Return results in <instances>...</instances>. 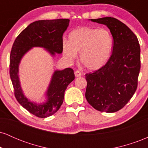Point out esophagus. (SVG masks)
Wrapping results in <instances>:
<instances>
[{"label":"esophagus","mask_w":148,"mask_h":148,"mask_svg":"<svg viewBox=\"0 0 148 148\" xmlns=\"http://www.w3.org/2000/svg\"><path fill=\"white\" fill-rule=\"evenodd\" d=\"M74 74H75L76 77H79V76H81V72L79 70H76L74 72Z\"/></svg>","instance_id":"esophagus-1"}]
</instances>
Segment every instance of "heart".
I'll return each instance as SVG.
<instances>
[{
  "instance_id": "b5f03b06",
  "label": "heart",
  "mask_w": 148,
  "mask_h": 148,
  "mask_svg": "<svg viewBox=\"0 0 148 148\" xmlns=\"http://www.w3.org/2000/svg\"><path fill=\"white\" fill-rule=\"evenodd\" d=\"M113 39L108 30L93 27H81L69 34L68 42L62 44V53L72 61L79 52V59L86 68L96 70L103 67L109 59Z\"/></svg>"
}]
</instances>
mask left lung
Here are the masks:
<instances>
[{
	"instance_id": "obj_1",
	"label": "left lung",
	"mask_w": 148,
	"mask_h": 148,
	"mask_svg": "<svg viewBox=\"0 0 148 148\" xmlns=\"http://www.w3.org/2000/svg\"><path fill=\"white\" fill-rule=\"evenodd\" d=\"M106 25L113 38L108 62L86 74V98L96 110L114 113L128 103L136 90L140 69V49L137 37L128 26L113 17L91 19Z\"/></svg>"
}]
</instances>
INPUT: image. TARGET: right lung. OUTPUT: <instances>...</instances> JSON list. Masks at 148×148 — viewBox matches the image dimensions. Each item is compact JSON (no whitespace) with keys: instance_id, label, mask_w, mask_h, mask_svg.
I'll use <instances>...</instances> for the list:
<instances>
[{"instance_id":"add662e5","label":"right lung","mask_w":148,"mask_h":148,"mask_svg":"<svg viewBox=\"0 0 148 148\" xmlns=\"http://www.w3.org/2000/svg\"><path fill=\"white\" fill-rule=\"evenodd\" d=\"M68 18L36 21L25 28L14 40L10 56V76L18 102L38 118L51 116L60 108L64 91L74 79V70L66 68L55 71L47 95L48 101L43 104L30 102L23 95L18 80V64L23 56L32 47H41L53 56L62 52V35L69 25Z\"/></svg>"}]
</instances>
